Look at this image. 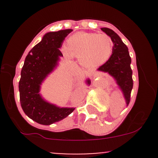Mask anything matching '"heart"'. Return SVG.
<instances>
[{
  "mask_svg": "<svg viewBox=\"0 0 158 158\" xmlns=\"http://www.w3.org/2000/svg\"><path fill=\"white\" fill-rule=\"evenodd\" d=\"M111 37L105 33H77L68 39L66 46L62 49L68 58L76 56L85 66L94 67L103 64L111 57L113 52Z\"/></svg>",
  "mask_w": 158,
  "mask_h": 158,
  "instance_id": "1",
  "label": "heart"
}]
</instances>
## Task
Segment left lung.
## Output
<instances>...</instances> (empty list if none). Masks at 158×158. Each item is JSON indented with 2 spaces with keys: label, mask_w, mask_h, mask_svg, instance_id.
I'll return each mask as SVG.
<instances>
[{
  "label": "left lung",
  "mask_w": 158,
  "mask_h": 158,
  "mask_svg": "<svg viewBox=\"0 0 158 158\" xmlns=\"http://www.w3.org/2000/svg\"><path fill=\"white\" fill-rule=\"evenodd\" d=\"M111 37L114 47L111 57L106 63L98 68V71L109 73L115 79L118 85L123 92L127 106L130 102L131 92L133 88L132 70L131 69V59L127 46L122 42L120 36L109 28H101Z\"/></svg>",
  "instance_id": "8db88e82"
}]
</instances>
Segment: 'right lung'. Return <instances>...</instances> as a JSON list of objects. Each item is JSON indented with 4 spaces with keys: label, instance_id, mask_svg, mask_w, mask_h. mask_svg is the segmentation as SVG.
Wrapping results in <instances>:
<instances>
[{
    "label": "right lung",
    "instance_id": "right-lung-1",
    "mask_svg": "<svg viewBox=\"0 0 158 158\" xmlns=\"http://www.w3.org/2000/svg\"><path fill=\"white\" fill-rule=\"evenodd\" d=\"M72 29L46 33L42 40L32 48L25 59L19 82L20 105L25 114L37 123L49 125L60 122L75 108H60L47 102L39 93L43 81L63 56L60 48ZM91 81L86 80L87 85Z\"/></svg>",
    "mask_w": 158,
    "mask_h": 158
}]
</instances>
